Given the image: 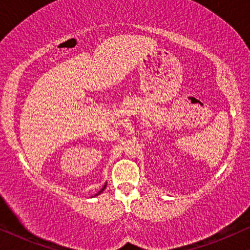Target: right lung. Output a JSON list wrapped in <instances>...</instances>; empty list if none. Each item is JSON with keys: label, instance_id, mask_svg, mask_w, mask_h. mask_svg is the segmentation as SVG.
<instances>
[{"label": "right lung", "instance_id": "add662e5", "mask_svg": "<svg viewBox=\"0 0 250 250\" xmlns=\"http://www.w3.org/2000/svg\"><path fill=\"white\" fill-rule=\"evenodd\" d=\"M106 188V183H105V184H104V186H103V188H102L101 189H100V191H99V193H96V194H95V196H96V195H99V194H100V193H102V192H103V189H104V188Z\"/></svg>", "mask_w": 250, "mask_h": 250}]
</instances>
